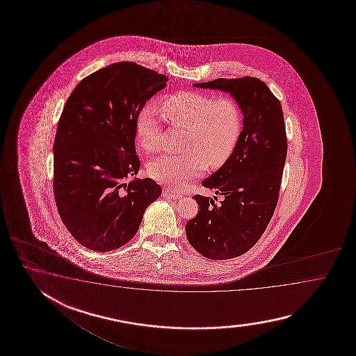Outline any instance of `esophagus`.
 <instances>
[{"label":"esophagus","instance_id":"1","mask_svg":"<svg viewBox=\"0 0 356 356\" xmlns=\"http://www.w3.org/2000/svg\"><path fill=\"white\" fill-rule=\"evenodd\" d=\"M163 197H167V198H173V200H179L181 198V193H178V192H175V191H172V189H163Z\"/></svg>","mask_w":356,"mask_h":356}]
</instances>
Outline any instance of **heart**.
<instances>
[{
    "label": "heart",
    "instance_id": "b5f03b06",
    "mask_svg": "<svg viewBox=\"0 0 356 356\" xmlns=\"http://www.w3.org/2000/svg\"><path fill=\"white\" fill-rule=\"evenodd\" d=\"M160 108L172 124L187 126L183 143L187 150L152 159L147 165L152 179L184 188L204 173V161L210 168H219L232 156L243 129L242 108L234 99L178 91L163 99ZM136 137L146 152L159 149L161 124L154 106H145L137 114Z\"/></svg>",
    "mask_w": 356,
    "mask_h": 356
}]
</instances>
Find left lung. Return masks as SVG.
Listing matches in <instances>:
<instances>
[{
  "mask_svg": "<svg viewBox=\"0 0 356 356\" xmlns=\"http://www.w3.org/2000/svg\"><path fill=\"white\" fill-rule=\"evenodd\" d=\"M193 86L229 92L242 108L243 129L232 156L202 181L224 200L216 204L210 197H193L200 210L186 224V235L209 259L239 257L262 236L277 204L288 152L282 108L257 77Z\"/></svg>",
  "mask_w": 356,
  "mask_h": 356,
  "instance_id": "8db88e82",
  "label": "left lung"
}]
</instances>
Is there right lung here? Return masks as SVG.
Wrapping results in <instances>:
<instances>
[{
  "label": "right lung",
  "mask_w": 356,
  "mask_h": 356,
  "mask_svg": "<svg viewBox=\"0 0 356 356\" xmlns=\"http://www.w3.org/2000/svg\"><path fill=\"white\" fill-rule=\"evenodd\" d=\"M168 77L134 62L86 76L68 97L54 145V192L70 234L95 252L114 250L136 234L145 210L161 195L136 175V117Z\"/></svg>",
  "instance_id": "1"
}]
</instances>
